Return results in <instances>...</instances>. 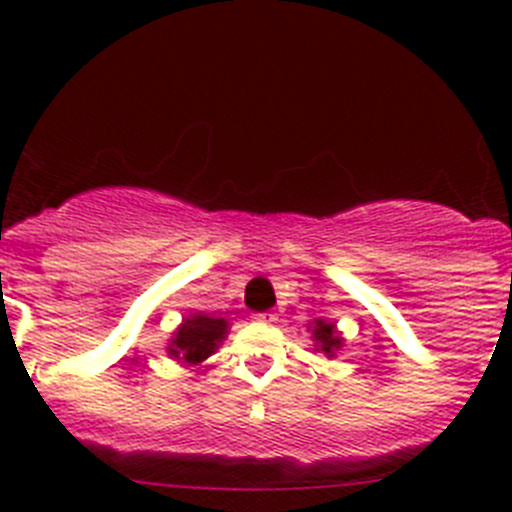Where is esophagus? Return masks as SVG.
<instances>
[{"label":"esophagus","mask_w":512,"mask_h":512,"mask_svg":"<svg viewBox=\"0 0 512 512\" xmlns=\"http://www.w3.org/2000/svg\"><path fill=\"white\" fill-rule=\"evenodd\" d=\"M256 320H259V323H274V320H277V312H259V315H256Z\"/></svg>","instance_id":"34e87169"}]
</instances>
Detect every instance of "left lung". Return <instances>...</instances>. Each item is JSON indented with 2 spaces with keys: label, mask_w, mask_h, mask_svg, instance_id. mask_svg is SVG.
Instances as JSON below:
<instances>
[{
  "label": "left lung",
  "mask_w": 512,
  "mask_h": 512,
  "mask_svg": "<svg viewBox=\"0 0 512 512\" xmlns=\"http://www.w3.org/2000/svg\"><path fill=\"white\" fill-rule=\"evenodd\" d=\"M312 328V341H315V348L318 351H323V354L328 356H336V351H341L343 346V338L338 336L336 325L328 323V320L318 318L315 323L310 325Z\"/></svg>",
  "instance_id": "1"
}]
</instances>
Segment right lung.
<instances>
[{
	"label": "right lung",
	"instance_id": "right-lung-1",
	"mask_svg": "<svg viewBox=\"0 0 512 512\" xmlns=\"http://www.w3.org/2000/svg\"><path fill=\"white\" fill-rule=\"evenodd\" d=\"M228 328L230 325L225 318H212V315H205V312L189 315L174 330V336H171L169 356H174L176 361H182L184 366L202 364L225 341Z\"/></svg>",
	"mask_w": 512,
	"mask_h": 512
}]
</instances>
